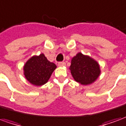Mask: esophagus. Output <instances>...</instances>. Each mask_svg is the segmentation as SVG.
<instances>
[{
	"instance_id": "esophagus-1",
	"label": "esophagus",
	"mask_w": 126,
	"mask_h": 126,
	"mask_svg": "<svg viewBox=\"0 0 126 126\" xmlns=\"http://www.w3.org/2000/svg\"><path fill=\"white\" fill-rule=\"evenodd\" d=\"M65 62H59V63H58V65L59 66V67H64V66H65Z\"/></svg>"
}]
</instances>
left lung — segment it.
<instances>
[{
    "label": "left lung",
    "mask_w": 126,
    "mask_h": 126,
    "mask_svg": "<svg viewBox=\"0 0 126 126\" xmlns=\"http://www.w3.org/2000/svg\"><path fill=\"white\" fill-rule=\"evenodd\" d=\"M69 70L75 81L82 85L94 82L101 72L97 61L82 52H78L71 59Z\"/></svg>",
    "instance_id": "1"
}]
</instances>
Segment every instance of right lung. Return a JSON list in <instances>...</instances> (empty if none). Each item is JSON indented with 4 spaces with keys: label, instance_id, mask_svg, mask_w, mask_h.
I'll list each match as a JSON object with an SVG mask.
<instances>
[{
    "label": "right lung",
    "instance_id": "obj_1",
    "mask_svg": "<svg viewBox=\"0 0 126 126\" xmlns=\"http://www.w3.org/2000/svg\"><path fill=\"white\" fill-rule=\"evenodd\" d=\"M57 65L48 60L45 55H33L23 66V74L30 84L40 86L48 81Z\"/></svg>",
    "mask_w": 126,
    "mask_h": 126
}]
</instances>
